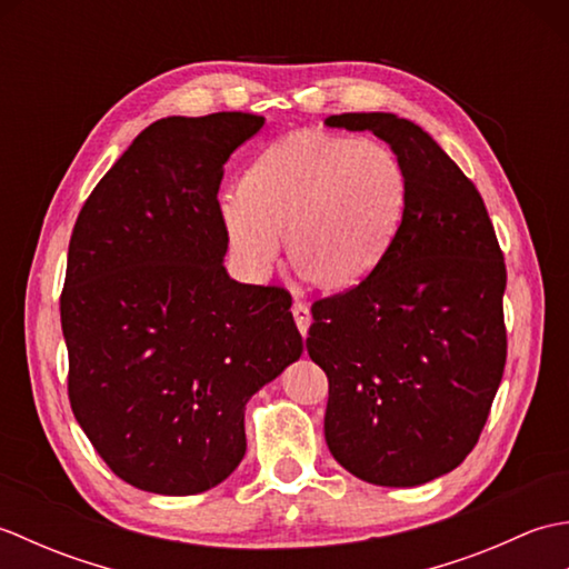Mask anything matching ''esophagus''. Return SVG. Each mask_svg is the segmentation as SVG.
Listing matches in <instances>:
<instances>
[{
  "instance_id": "34e87169",
  "label": "esophagus",
  "mask_w": 569,
  "mask_h": 569,
  "mask_svg": "<svg viewBox=\"0 0 569 569\" xmlns=\"http://www.w3.org/2000/svg\"><path fill=\"white\" fill-rule=\"evenodd\" d=\"M293 318H296V325H298V332L308 337V330H310V308L306 303H300V300H296L293 308Z\"/></svg>"
}]
</instances>
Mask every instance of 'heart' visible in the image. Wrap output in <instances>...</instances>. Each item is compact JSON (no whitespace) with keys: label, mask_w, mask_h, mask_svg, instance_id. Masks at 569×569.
<instances>
[{"label":"heart","mask_w":569,"mask_h":569,"mask_svg":"<svg viewBox=\"0 0 569 569\" xmlns=\"http://www.w3.org/2000/svg\"><path fill=\"white\" fill-rule=\"evenodd\" d=\"M406 173L379 141L296 131L266 147L239 192L220 200L234 257L251 276L286 259L322 291H349L379 269L401 227Z\"/></svg>","instance_id":"obj_1"}]
</instances>
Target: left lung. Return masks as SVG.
<instances>
[{
    "mask_svg": "<svg viewBox=\"0 0 569 569\" xmlns=\"http://www.w3.org/2000/svg\"><path fill=\"white\" fill-rule=\"evenodd\" d=\"M328 127L371 131L406 173L393 244L365 283L312 303L308 355L328 373L325 440L377 487H418L465 462L506 365V266L475 183L428 131L391 112Z\"/></svg>",
    "mask_w": 569,
    "mask_h": 569,
    "instance_id": "left-lung-1",
    "label": "left lung"
}]
</instances>
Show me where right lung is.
Segmentation results:
<instances>
[{
  "mask_svg": "<svg viewBox=\"0 0 569 569\" xmlns=\"http://www.w3.org/2000/svg\"><path fill=\"white\" fill-rule=\"evenodd\" d=\"M261 114L147 127L84 200L60 325L72 413L119 479L163 497L224 481L247 452L244 408L303 355L291 296L224 269V163Z\"/></svg>",
  "mask_w": 569,
  "mask_h": 569,
  "instance_id": "add662e5",
  "label": "right lung"
}]
</instances>
